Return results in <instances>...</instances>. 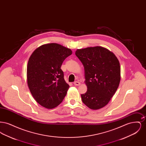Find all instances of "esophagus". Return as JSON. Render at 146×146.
I'll use <instances>...</instances> for the list:
<instances>
[{
    "mask_svg": "<svg viewBox=\"0 0 146 146\" xmlns=\"http://www.w3.org/2000/svg\"><path fill=\"white\" fill-rule=\"evenodd\" d=\"M74 85H76V86H79V85H80V82H75L74 83Z\"/></svg>",
    "mask_w": 146,
    "mask_h": 146,
    "instance_id": "obj_1",
    "label": "esophagus"
}]
</instances>
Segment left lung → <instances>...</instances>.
Returning <instances> with one entry per match:
<instances>
[{"mask_svg": "<svg viewBox=\"0 0 146 146\" xmlns=\"http://www.w3.org/2000/svg\"><path fill=\"white\" fill-rule=\"evenodd\" d=\"M76 55L83 64L88 90L81 95L82 101L91 110L108 104L120 81V66L117 57L101 46L78 49Z\"/></svg>", "mask_w": 146, "mask_h": 146, "instance_id": "1", "label": "left lung"}]
</instances>
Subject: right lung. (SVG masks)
Wrapping results in <instances>:
<instances>
[{
  "label": "right lung",
  "instance_id": "add662e5",
  "mask_svg": "<svg viewBox=\"0 0 146 146\" xmlns=\"http://www.w3.org/2000/svg\"><path fill=\"white\" fill-rule=\"evenodd\" d=\"M72 54L70 49L56 43L44 44L35 50L28 60V88L35 100L52 109L62 102L69 89L61 69L64 60Z\"/></svg>",
  "mask_w": 146,
  "mask_h": 146
}]
</instances>
